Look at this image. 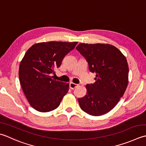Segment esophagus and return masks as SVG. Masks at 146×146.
<instances>
[{
    "label": "esophagus",
    "mask_w": 146,
    "mask_h": 146,
    "mask_svg": "<svg viewBox=\"0 0 146 146\" xmlns=\"http://www.w3.org/2000/svg\"><path fill=\"white\" fill-rule=\"evenodd\" d=\"M78 86V84H74V83H73V82H71L70 84V87L71 88V89H74V88H75Z\"/></svg>",
    "instance_id": "1"
}]
</instances>
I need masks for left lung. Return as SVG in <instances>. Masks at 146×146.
I'll return each instance as SVG.
<instances>
[{
	"instance_id": "8db88e82",
	"label": "left lung",
	"mask_w": 146,
	"mask_h": 146,
	"mask_svg": "<svg viewBox=\"0 0 146 146\" xmlns=\"http://www.w3.org/2000/svg\"><path fill=\"white\" fill-rule=\"evenodd\" d=\"M96 73L95 83L86 85L87 94L78 99L81 109L92 116H101L113 110L123 96L128 83L126 57L108 44L81 43L76 47Z\"/></svg>"
}]
</instances>
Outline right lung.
Listing matches in <instances>:
<instances>
[{"mask_svg": "<svg viewBox=\"0 0 146 146\" xmlns=\"http://www.w3.org/2000/svg\"><path fill=\"white\" fill-rule=\"evenodd\" d=\"M77 42H48L33 45L19 64V78L30 106L40 112L56 109L69 90V84L51 76Z\"/></svg>", "mask_w": 146, "mask_h": 146, "instance_id": "right-lung-1", "label": "right lung"}]
</instances>
